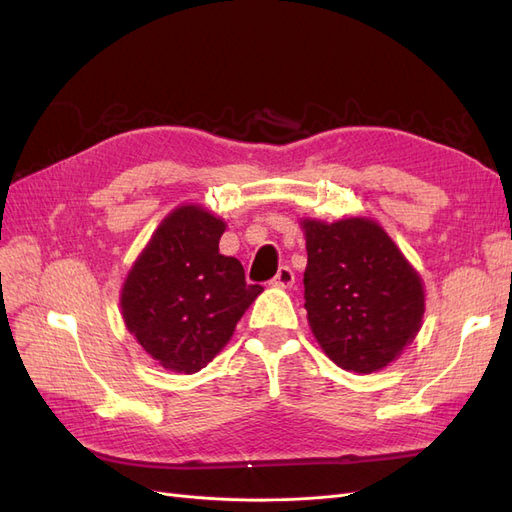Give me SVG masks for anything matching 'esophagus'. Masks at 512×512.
<instances>
[{
  "label": "esophagus",
  "instance_id": "1",
  "mask_svg": "<svg viewBox=\"0 0 512 512\" xmlns=\"http://www.w3.org/2000/svg\"><path fill=\"white\" fill-rule=\"evenodd\" d=\"M292 284H294V273L290 267H280V271H277L271 280V286L275 288H290Z\"/></svg>",
  "mask_w": 512,
  "mask_h": 512
}]
</instances>
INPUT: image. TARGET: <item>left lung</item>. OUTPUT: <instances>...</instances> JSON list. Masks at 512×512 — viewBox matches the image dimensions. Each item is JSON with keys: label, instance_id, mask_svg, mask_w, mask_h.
I'll return each mask as SVG.
<instances>
[{"label": "left lung", "instance_id": "left-lung-1", "mask_svg": "<svg viewBox=\"0 0 512 512\" xmlns=\"http://www.w3.org/2000/svg\"><path fill=\"white\" fill-rule=\"evenodd\" d=\"M301 228L307 322L324 354L356 374L393 363L421 329V275L374 220L307 218Z\"/></svg>", "mask_w": 512, "mask_h": 512}]
</instances>
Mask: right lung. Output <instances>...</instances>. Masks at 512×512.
<instances>
[{"label":"right lung","mask_w":512,"mask_h":512,"mask_svg":"<svg viewBox=\"0 0 512 512\" xmlns=\"http://www.w3.org/2000/svg\"><path fill=\"white\" fill-rule=\"evenodd\" d=\"M226 224L198 205L168 213L121 288L128 331L164 369L196 374L235 333L262 292L243 265L220 254Z\"/></svg>","instance_id":"obj_1"}]
</instances>
